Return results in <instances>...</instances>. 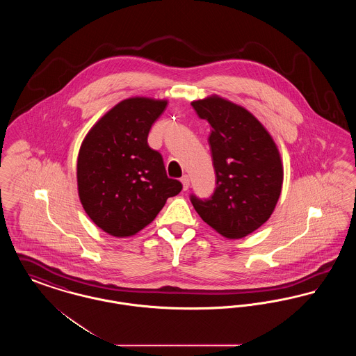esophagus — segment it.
I'll list each match as a JSON object with an SVG mask.
<instances>
[{
    "label": "esophagus",
    "instance_id": "esophagus-1",
    "mask_svg": "<svg viewBox=\"0 0 356 356\" xmlns=\"http://www.w3.org/2000/svg\"><path fill=\"white\" fill-rule=\"evenodd\" d=\"M180 181H181V184H183V189L186 191V189L189 188V177H188L186 175H184V176L180 179Z\"/></svg>",
    "mask_w": 356,
    "mask_h": 356
}]
</instances>
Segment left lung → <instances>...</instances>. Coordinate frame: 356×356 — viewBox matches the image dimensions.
Listing matches in <instances>:
<instances>
[{"instance_id":"1","label":"left lung","mask_w":356,"mask_h":356,"mask_svg":"<svg viewBox=\"0 0 356 356\" xmlns=\"http://www.w3.org/2000/svg\"><path fill=\"white\" fill-rule=\"evenodd\" d=\"M191 105L212 128L208 143L216 173L213 195L204 200L191 195V202L199 216L222 236H247L270 219L280 197L279 149L245 108L219 96Z\"/></svg>"}]
</instances>
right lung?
I'll return each instance as SVG.
<instances>
[{
    "label": "right lung",
    "instance_id": "obj_1",
    "mask_svg": "<svg viewBox=\"0 0 356 356\" xmlns=\"http://www.w3.org/2000/svg\"><path fill=\"white\" fill-rule=\"evenodd\" d=\"M167 100L120 102L85 136L77 186L86 215L104 232L132 236L147 227L183 186L167 176L161 154L148 145Z\"/></svg>",
    "mask_w": 356,
    "mask_h": 356
}]
</instances>
